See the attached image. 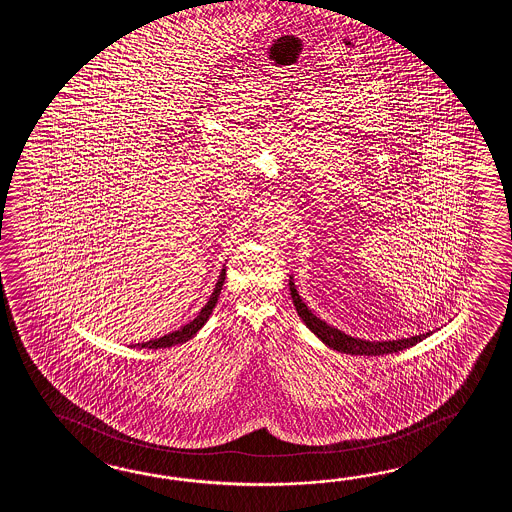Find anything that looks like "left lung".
I'll use <instances>...</instances> for the list:
<instances>
[{
    "label": "left lung",
    "mask_w": 512,
    "mask_h": 512,
    "mask_svg": "<svg viewBox=\"0 0 512 512\" xmlns=\"http://www.w3.org/2000/svg\"><path fill=\"white\" fill-rule=\"evenodd\" d=\"M289 289H291V296H293L294 307L298 311V315L302 316L305 326L309 327L316 337L320 338L324 344L329 348L337 349L342 353H349V355H386V353H397L403 349L415 346L417 342L425 340L430 333L426 335H417L412 338H401V340H388V342H370V340H360V338H353L338 331L335 327L327 326L324 320H320L318 316L313 315L307 305L302 302L300 294L296 293L294 289L293 280H289Z\"/></svg>",
    "instance_id": "left-lung-1"
}]
</instances>
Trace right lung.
I'll return each mask as SVG.
<instances>
[{
    "mask_svg": "<svg viewBox=\"0 0 512 512\" xmlns=\"http://www.w3.org/2000/svg\"><path fill=\"white\" fill-rule=\"evenodd\" d=\"M223 282H225V269L219 274L216 289H214V293L210 294V300H208L207 305L199 311V315H197L192 322H188L186 326L177 329L174 333H168V335H164V337L148 340V342H142V344H135V346L148 349L170 348V346H174V344H181V342H185L188 338L194 337L197 331L203 327V324L207 322L208 316L212 313V309L218 304L219 293H221Z\"/></svg>",
    "mask_w": 512,
    "mask_h": 512,
    "instance_id": "add662e5",
    "label": "right lung"
}]
</instances>
